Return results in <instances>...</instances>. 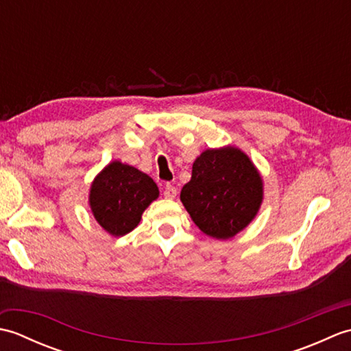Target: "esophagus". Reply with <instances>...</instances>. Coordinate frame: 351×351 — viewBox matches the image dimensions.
<instances>
[{
	"instance_id": "34e87169",
	"label": "esophagus",
	"mask_w": 351,
	"mask_h": 351,
	"mask_svg": "<svg viewBox=\"0 0 351 351\" xmlns=\"http://www.w3.org/2000/svg\"><path fill=\"white\" fill-rule=\"evenodd\" d=\"M178 195V190L173 187L171 184H166V187H164V196L167 199H173Z\"/></svg>"
}]
</instances>
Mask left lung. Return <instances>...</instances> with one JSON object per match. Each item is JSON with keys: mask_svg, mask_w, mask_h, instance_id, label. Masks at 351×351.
<instances>
[{"mask_svg": "<svg viewBox=\"0 0 351 351\" xmlns=\"http://www.w3.org/2000/svg\"><path fill=\"white\" fill-rule=\"evenodd\" d=\"M181 200L202 232L226 240L256 215L263 202V181L240 149H208L193 164Z\"/></svg>", "mask_w": 351, "mask_h": 351, "instance_id": "obj_1", "label": "left lung"}]
</instances>
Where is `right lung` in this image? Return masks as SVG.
Instances as JSON below:
<instances>
[{
  "label": "right lung",
  "instance_id": "add662e5",
  "mask_svg": "<svg viewBox=\"0 0 351 351\" xmlns=\"http://www.w3.org/2000/svg\"><path fill=\"white\" fill-rule=\"evenodd\" d=\"M158 197V187L143 171L113 161L96 176L90 206L99 225L114 237L131 232L141 214Z\"/></svg>",
  "mask_w": 351,
  "mask_h": 351
}]
</instances>
